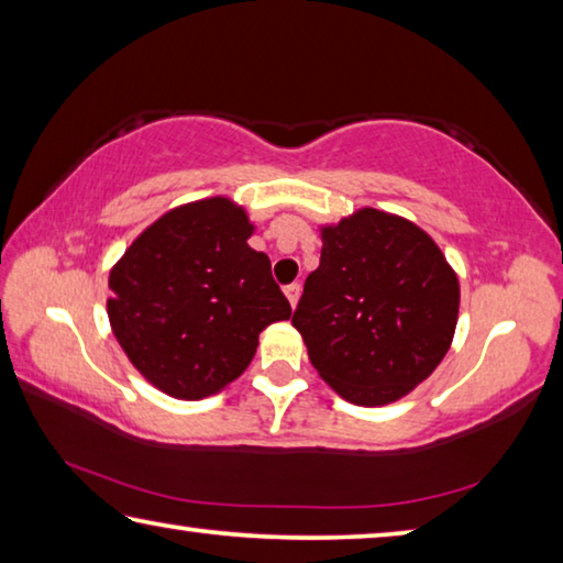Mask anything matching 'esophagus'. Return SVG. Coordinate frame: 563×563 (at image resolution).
Wrapping results in <instances>:
<instances>
[{
    "label": "esophagus",
    "mask_w": 563,
    "mask_h": 563,
    "mask_svg": "<svg viewBox=\"0 0 563 563\" xmlns=\"http://www.w3.org/2000/svg\"><path fill=\"white\" fill-rule=\"evenodd\" d=\"M285 298H288L290 308H295V305H298V300H300V285L298 283L288 285V288H285Z\"/></svg>",
    "instance_id": "1"
}]
</instances>
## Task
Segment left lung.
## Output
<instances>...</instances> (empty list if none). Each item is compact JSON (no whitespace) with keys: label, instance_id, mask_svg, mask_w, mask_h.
<instances>
[{"label":"left lung","instance_id":"8db88e82","mask_svg":"<svg viewBox=\"0 0 563 563\" xmlns=\"http://www.w3.org/2000/svg\"><path fill=\"white\" fill-rule=\"evenodd\" d=\"M320 238V265L305 280L292 328L342 399L397 402L452 345L456 273L422 228L377 208L322 225Z\"/></svg>","mask_w":563,"mask_h":563}]
</instances>
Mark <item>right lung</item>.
<instances>
[{"mask_svg":"<svg viewBox=\"0 0 563 563\" xmlns=\"http://www.w3.org/2000/svg\"><path fill=\"white\" fill-rule=\"evenodd\" d=\"M255 225L225 196L170 208L109 273L107 312L131 365L161 393L201 399L243 375L258 335L290 318V302Z\"/></svg>","mask_w":563,"mask_h":563,"instance_id":"right-lung-1","label":"right lung"}]
</instances>
